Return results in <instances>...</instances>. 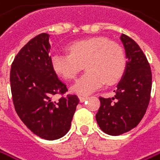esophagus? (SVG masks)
<instances>
[{
    "mask_svg": "<svg viewBox=\"0 0 160 160\" xmlns=\"http://www.w3.org/2000/svg\"><path fill=\"white\" fill-rule=\"evenodd\" d=\"M88 99V97L87 96H79V100H80V102L81 103H83L84 101H86Z\"/></svg>",
    "mask_w": 160,
    "mask_h": 160,
    "instance_id": "obj_1",
    "label": "esophagus"
}]
</instances>
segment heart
<instances>
[{
    "label": "heart",
    "instance_id": "b5f03b06",
    "mask_svg": "<svg viewBox=\"0 0 160 160\" xmlns=\"http://www.w3.org/2000/svg\"><path fill=\"white\" fill-rule=\"evenodd\" d=\"M68 53L51 55V67L58 75L71 80L84 68L87 72L71 87V92L88 95L101 88L117 82L125 70V55L122 48L103 37L80 40L72 43Z\"/></svg>",
    "mask_w": 160,
    "mask_h": 160
}]
</instances>
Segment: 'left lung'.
<instances>
[{
    "instance_id": "1",
    "label": "left lung",
    "mask_w": 160,
    "mask_h": 160,
    "mask_svg": "<svg viewBox=\"0 0 160 160\" xmlns=\"http://www.w3.org/2000/svg\"><path fill=\"white\" fill-rule=\"evenodd\" d=\"M120 40L127 58L124 74L113 97H99L100 108L95 115L100 129L111 135L122 134L138 125L152 90V72L145 54L129 36L121 34Z\"/></svg>"
}]
</instances>
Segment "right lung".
Listing matches in <instances>:
<instances>
[{
    "mask_svg": "<svg viewBox=\"0 0 160 160\" xmlns=\"http://www.w3.org/2000/svg\"><path fill=\"white\" fill-rule=\"evenodd\" d=\"M48 38L39 34L19 51L10 69V87L21 120L38 137L54 140L68 132L79 99L68 94L52 100L68 89L51 67Z\"/></svg>",
    "mask_w": 160,
    "mask_h": 160,
    "instance_id": "obj_1",
    "label": "right lung"
}]
</instances>
